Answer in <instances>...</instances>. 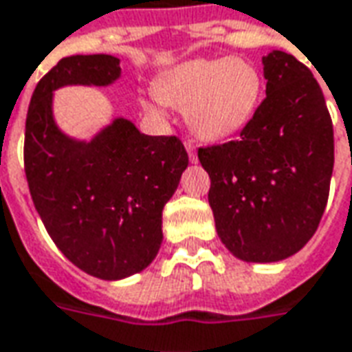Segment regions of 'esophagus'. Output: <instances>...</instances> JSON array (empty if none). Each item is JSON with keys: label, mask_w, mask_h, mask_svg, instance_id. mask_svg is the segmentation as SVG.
Here are the masks:
<instances>
[{"label": "esophagus", "mask_w": 352, "mask_h": 352, "mask_svg": "<svg viewBox=\"0 0 352 352\" xmlns=\"http://www.w3.org/2000/svg\"><path fill=\"white\" fill-rule=\"evenodd\" d=\"M184 146H186V152H188V158H190V162L196 164V162H198V156H196V146H194V142L190 141V139H186V141H184Z\"/></svg>", "instance_id": "1"}]
</instances>
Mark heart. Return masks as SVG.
I'll list each match as a JSON object with an SVG mask.
<instances>
[{
  "instance_id": "obj_1",
  "label": "heart",
  "mask_w": 352,
  "mask_h": 352,
  "mask_svg": "<svg viewBox=\"0 0 352 352\" xmlns=\"http://www.w3.org/2000/svg\"><path fill=\"white\" fill-rule=\"evenodd\" d=\"M259 70L244 58H194L162 76L156 95L186 110L188 124L200 139L223 141L242 131L261 97Z\"/></svg>"
}]
</instances>
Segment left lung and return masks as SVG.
<instances>
[{
    "instance_id": "obj_1",
    "label": "left lung",
    "mask_w": 352,
    "mask_h": 352,
    "mask_svg": "<svg viewBox=\"0 0 352 352\" xmlns=\"http://www.w3.org/2000/svg\"><path fill=\"white\" fill-rule=\"evenodd\" d=\"M267 97L238 141L198 148L221 242L252 263L282 261L318 228L333 171V125L320 85L294 55L263 56Z\"/></svg>"
}]
</instances>
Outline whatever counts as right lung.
<instances>
[{
  "label": "right lung",
  "mask_w": 352,
  "mask_h": 352,
  "mask_svg": "<svg viewBox=\"0 0 352 352\" xmlns=\"http://www.w3.org/2000/svg\"><path fill=\"white\" fill-rule=\"evenodd\" d=\"M120 58H60L36 85L24 131V171L39 217L66 259L102 280L146 269L162 244V211L188 154L175 135L151 137L118 118L93 141L66 137L53 120V91L108 85Z\"/></svg>",
  "instance_id": "right-lung-1"
}]
</instances>
